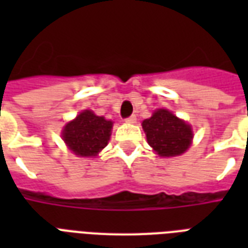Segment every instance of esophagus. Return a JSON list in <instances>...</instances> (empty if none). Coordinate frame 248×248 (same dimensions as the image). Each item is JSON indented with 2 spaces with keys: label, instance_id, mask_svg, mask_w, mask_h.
<instances>
[{
  "label": "esophagus",
  "instance_id": "esophagus-1",
  "mask_svg": "<svg viewBox=\"0 0 248 248\" xmlns=\"http://www.w3.org/2000/svg\"><path fill=\"white\" fill-rule=\"evenodd\" d=\"M126 122H127V124H135L136 122V116L135 114H132V116H130V117H127V118H126Z\"/></svg>",
  "mask_w": 248,
  "mask_h": 248
}]
</instances>
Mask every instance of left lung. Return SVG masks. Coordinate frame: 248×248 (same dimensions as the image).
I'll return each mask as SVG.
<instances>
[{
    "mask_svg": "<svg viewBox=\"0 0 248 248\" xmlns=\"http://www.w3.org/2000/svg\"><path fill=\"white\" fill-rule=\"evenodd\" d=\"M148 144L161 157H175L184 153L190 145L192 128L166 109H158L143 121Z\"/></svg>",
    "mask_w": 248,
    "mask_h": 248,
    "instance_id": "obj_1",
    "label": "left lung"
}]
</instances>
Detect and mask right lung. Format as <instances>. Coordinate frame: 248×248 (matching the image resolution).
<instances>
[{"instance_id":"right-lung-1","label":"right lung","mask_w":248,"mask_h":248,"mask_svg":"<svg viewBox=\"0 0 248 248\" xmlns=\"http://www.w3.org/2000/svg\"><path fill=\"white\" fill-rule=\"evenodd\" d=\"M112 126V121L95 116L91 110H83L64 127L63 139L75 155L93 157L107 147Z\"/></svg>"}]
</instances>
